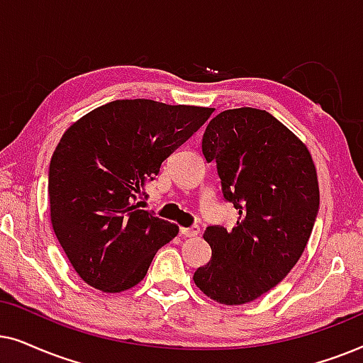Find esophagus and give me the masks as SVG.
Masks as SVG:
<instances>
[{
    "label": "esophagus",
    "mask_w": 363,
    "mask_h": 363,
    "mask_svg": "<svg viewBox=\"0 0 363 363\" xmlns=\"http://www.w3.org/2000/svg\"><path fill=\"white\" fill-rule=\"evenodd\" d=\"M199 225H192V227H181V234L186 235V238H196L199 234Z\"/></svg>",
    "instance_id": "esophagus-1"
}]
</instances>
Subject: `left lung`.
Here are the masks:
<instances>
[{
	"label": "left lung",
	"mask_w": 363,
	"mask_h": 363,
	"mask_svg": "<svg viewBox=\"0 0 363 363\" xmlns=\"http://www.w3.org/2000/svg\"><path fill=\"white\" fill-rule=\"evenodd\" d=\"M216 161L222 196L239 211L232 230L209 225L212 257L194 272L196 286L225 306L252 302L291 272L318 212V181L301 139L267 111L227 109L202 136Z\"/></svg>",
	"instance_id": "obj_1"
}]
</instances>
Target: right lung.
<instances>
[{
	"label": "right lung",
	"instance_id": "right-lung-1",
	"mask_svg": "<svg viewBox=\"0 0 363 363\" xmlns=\"http://www.w3.org/2000/svg\"><path fill=\"white\" fill-rule=\"evenodd\" d=\"M212 108L118 99L62 134L48 174L51 224L81 279L123 292L146 277L154 255L179 227L141 209L144 187Z\"/></svg>",
	"mask_w": 363,
	"mask_h": 363
}]
</instances>
